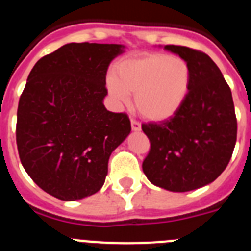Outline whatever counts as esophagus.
<instances>
[{
  "mask_svg": "<svg viewBox=\"0 0 251 251\" xmlns=\"http://www.w3.org/2000/svg\"><path fill=\"white\" fill-rule=\"evenodd\" d=\"M131 127L132 131H141V124L136 120H131Z\"/></svg>",
  "mask_w": 251,
  "mask_h": 251,
  "instance_id": "esophagus-1",
  "label": "esophagus"
}]
</instances>
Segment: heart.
Returning <instances> with one entry per match:
<instances>
[{
	"mask_svg": "<svg viewBox=\"0 0 251 251\" xmlns=\"http://www.w3.org/2000/svg\"><path fill=\"white\" fill-rule=\"evenodd\" d=\"M191 70L186 61L167 53L126 57L118 62L115 74L106 77V89L119 105L135 93V105L143 118L153 121L174 115L186 99Z\"/></svg>",
	"mask_w": 251,
	"mask_h": 251,
	"instance_id": "b5f03b06",
	"label": "heart"
}]
</instances>
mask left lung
<instances>
[{
    "instance_id": "left-lung-1",
    "label": "left lung",
    "mask_w": 251,
    "mask_h": 251,
    "mask_svg": "<svg viewBox=\"0 0 251 251\" xmlns=\"http://www.w3.org/2000/svg\"><path fill=\"white\" fill-rule=\"evenodd\" d=\"M189 64L191 83L181 108L160 123L142 124L151 150L143 173L155 186L185 193L215 181L229 163L237 141L232 92L205 52L165 45Z\"/></svg>"
}]
</instances>
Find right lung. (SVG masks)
Here are the masks:
<instances>
[{
  "label": "right lung",
  "mask_w": 251,
  "mask_h": 251,
  "mask_svg": "<svg viewBox=\"0 0 251 251\" xmlns=\"http://www.w3.org/2000/svg\"><path fill=\"white\" fill-rule=\"evenodd\" d=\"M120 44L70 43L34 65L17 111L19 158L51 196L75 201L98 193L109 157L131 132L124 113L106 110L105 77Z\"/></svg>",
  "instance_id": "right-lung-1"
}]
</instances>
